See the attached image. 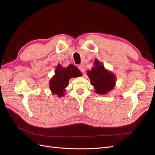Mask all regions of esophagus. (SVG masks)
I'll return each mask as SVG.
<instances>
[{
    "label": "esophagus",
    "mask_w": 155,
    "mask_h": 155,
    "mask_svg": "<svg viewBox=\"0 0 155 155\" xmlns=\"http://www.w3.org/2000/svg\"><path fill=\"white\" fill-rule=\"evenodd\" d=\"M78 68H79V70L81 71L82 73H84V65L83 64H80L78 66Z\"/></svg>",
    "instance_id": "esophagus-1"
}]
</instances>
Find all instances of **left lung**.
Returning a JSON list of instances; mask_svg holds the SVG:
<instances>
[{"label":"left lung","instance_id":"left-lung-1","mask_svg":"<svg viewBox=\"0 0 155 155\" xmlns=\"http://www.w3.org/2000/svg\"><path fill=\"white\" fill-rule=\"evenodd\" d=\"M94 67L87 72L91 79V83L94 87L97 93L106 94L114 87L116 83L114 76L111 72L107 71L103 64L97 59L94 61Z\"/></svg>","mask_w":155,"mask_h":155}]
</instances>
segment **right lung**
Here are the masks:
<instances>
[{"label": "right lung", "instance_id": "add662e5", "mask_svg": "<svg viewBox=\"0 0 155 155\" xmlns=\"http://www.w3.org/2000/svg\"><path fill=\"white\" fill-rule=\"evenodd\" d=\"M82 76L81 72L73 64H69L67 67L62 68L61 64L57 66L55 75L50 81V88L52 93L57 94L59 97H62L64 88L67 87L69 79L71 77H78Z\"/></svg>", "mask_w": 155, "mask_h": 155}]
</instances>
